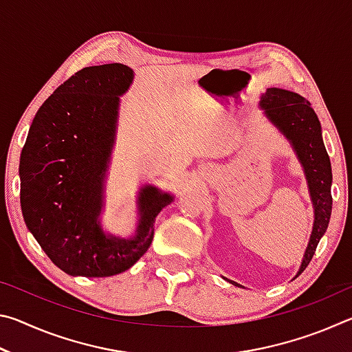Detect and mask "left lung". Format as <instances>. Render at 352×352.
<instances>
[{
	"label": "left lung",
	"instance_id": "1",
	"mask_svg": "<svg viewBox=\"0 0 352 352\" xmlns=\"http://www.w3.org/2000/svg\"><path fill=\"white\" fill-rule=\"evenodd\" d=\"M261 107L270 121L294 144L298 158L305 166L309 189L314 200L315 222L298 275L312 261L321 237L326 233L332 211L331 160L321 138V126L309 100L281 88H269L261 98ZM296 275V276H298ZM236 284V283H233ZM237 285V284H236Z\"/></svg>",
	"mask_w": 352,
	"mask_h": 352
}]
</instances>
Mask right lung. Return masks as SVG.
Instances as JSON below:
<instances>
[{"label":"right lung","mask_w":352,"mask_h":352,"mask_svg":"<svg viewBox=\"0 0 352 352\" xmlns=\"http://www.w3.org/2000/svg\"><path fill=\"white\" fill-rule=\"evenodd\" d=\"M132 79L133 71L121 63L77 71L40 107L21 151L23 217L68 275L102 278L130 269L151 247L155 219L172 201L157 188H142L140 225L130 241L105 236L98 222L118 96Z\"/></svg>","instance_id":"add662e5"}]
</instances>
